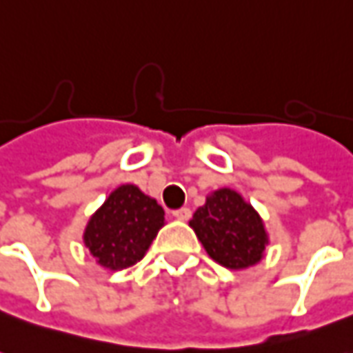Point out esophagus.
I'll list each match as a JSON object with an SVG mask.
<instances>
[{
	"label": "esophagus",
	"mask_w": 353,
	"mask_h": 353,
	"mask_svg": "<svg viewBox=\"0 0 353 353\" xmlns=\"http://www.w3.org/2000/svg\"><path fill=\"white\" fill-rule=\"evenodd\" d=\"M172 215L179 219V221H188L192 217V211L188 208H181V209H174L172 211Z\"/></svg>",
	"instance_id": "obj_1"
}]
</instances>
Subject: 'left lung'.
<instances>
[{
  "instance_id": "left-lung-1",
  "label": "left lung",
  "mask_w": 353,
  "mask_h": 353,
  "mask_svg": "<svg viewBox=\"0 0 353 353\" xmlns=\"http://www.w3.org/2000/svg\"><path fill=\"white\" fill-rule=\"evenodd\" d=\"M211 259L227 269H246L263 257L267 232L250 203L234 190L213 192L190 221Z\"/></svg>"
}]
</instances>
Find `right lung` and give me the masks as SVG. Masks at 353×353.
Here are the masks:
<instances>
[{"label": "right lung", "mask_w": 353, "mask_h": 353, "mask_svg": "<svg viewBox=\"0 0 353 353\" xmlns=\"http://www.w3.org/2000/svg\"><path fill=\"white\" fill-rule=\"evenodd\" d=\"M165 225V211L132 184L119 186L92 215L84 244L101 267L125 269L144 257Z\"/></svg>", "instance_id": "right-lung-1"}]
</instances>
